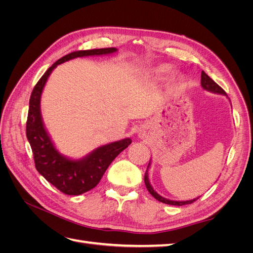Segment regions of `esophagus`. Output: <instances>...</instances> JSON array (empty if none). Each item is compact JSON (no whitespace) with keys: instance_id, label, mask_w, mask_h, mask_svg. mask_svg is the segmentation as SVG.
<instances>
[{"instance_id":"obj_1","label":"esophagus","mask_w":253,"mask_h":253,"mask_svg":"<svg viewBox=\"0 0 253 253\" xmlns=\"http://www.w3.org/2000/svg\"><path fill=\"white\" fill-rule=\"evenodd\" d=\"M145 133H147V132H145V128L144 127L140 128V131H139V137H140V138H143V137L145 136Z\"/></svg>"}]
</instances>
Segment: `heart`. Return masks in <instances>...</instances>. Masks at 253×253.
Listing matches in <instances>:
<instances>
[{"mask_svg": "<svg viewBox=\"0 0 253 253\" xmlns=\"http://www.w3.org/2000/svg\"><path fill=\"white\" fill-rule=\"evenodd\" d=\"M172 72V68L169 65H159L154 70V73L157 75H168Z\"/></svg>", "mask_w": 253, "mask_h": 253, "instance_id": "obj_1", "label": "heart"}]
</instances>
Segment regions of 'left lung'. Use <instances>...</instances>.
<instances>
[{"mask_svg":"<svg viewBox=\"0 0 253 253\" xmlns=\"http://www.w3.org/2000/svg\"><path fill=\"white\" fill-rule=\"evenodd\" d=\"M201 84L204 89L208 90V91H211V93H214V94H221V95H226L225 90L221 88L218 84H216L215 82H214L208 75H207L204 71L202 72V76H201ZM227 96V95H226ZM150 165H151V160L149 163V166H148V169L147 171H145V174H144V183H145V187H147L148 191L150 192V194L156 198V200L158 202H162L164 204H168V205H173V206H183V205H189V204H192L193 202H195L196 200H198L200 197L197 198H194V200H191V201H186V202H177V201H170L168 200V198H165L163 196H160L156 191L152 188L151 183L149 181V168H150Z\"/></svg>","mask_w":253,"mask_h":253,"instance_id":"left-lung-1","label":"left lung"}]
</instances>
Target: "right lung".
I'll list each match as a JSON object with an SVG mask.
<instances>
[{
  "label": "right lung",
  "instance_id": "add662e5",
  "mask_svg": "<svg viewBox=\"0 0 253 253\" xmlns=\"http://www.w3.org/2000/svg\"><path fill=\"white\" fill-rule=\"evenodd\" d=\"M117 48L78 50L59 59L38 81L29 99L26 136L33 150L36 169L43 177L67 195H80L95 188L113 160L132 140L125 138L99 147L81 159H71L59 153L44 126L41 116V95L49 75L57 65L79 57L110 55Z\"/></svg>",
  "mask_w": 253,
  "mask_h": 253
}]
</instances>
